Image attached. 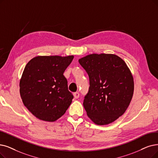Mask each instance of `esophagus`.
I'll return each mask as SVG.
<instances>
[{"label":"esophagus","instance_id":"esophagus-1","mask_svg":"<svg viewBox=\"0 0 158 158\" xmlns=\"http://www.w3.org/2000/svg\"><path fill=\"white\" fill-rule=\"evenodd\" d=\"M73 95H74V97L75 98H78L79 97H80V93H78V92H76V93H73Z\"/></svg>","mask_w":158,"mask_h":158}]
</instances>
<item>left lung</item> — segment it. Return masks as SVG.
Returning <instances> with one entry per match:
<instances>
[{"label":"left lung","mask_w":158,"mask_h":158,"mask_svg":"<svg viewBox=\"0 0 158 158\" xmlns=\"http://www.w3.org/2000/svg\"><path fill=\"white\" fill-rule=\"evenodd\" d=\"M89 78L84 100L87 115L98 125L123 115L133 97L134 78L124 61L112 54H92L78 60Z\"/></svg>","instance_id":"obj_1"}]
</instances>
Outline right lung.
Returning a JSON list of instances; mask_svg holds the SVG:
<instances>
[{
  "mask_svg": "<svg viewBox=\"0 0 158 158\" xmlns=\"http://www.w3.org/2000/svg\"><path fill=\"white\" fill-rule=\"evenodd\" d=\"M74 56H38L28 61L20 80V94L26 108L37 118L54 122L72 102L64 73Z\"/></svg>",
  "mask_w": 158,
  "mask_h": 158,
  "instance_id": "add662e5",
  "label": "right lung"
}]
</instances>
